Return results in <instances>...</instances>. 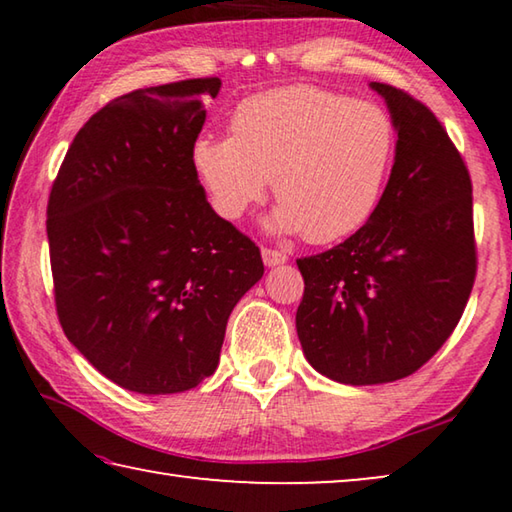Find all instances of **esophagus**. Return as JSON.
Instances as JSON below:
<instances>
[{"label": "esophagus", "instance_id": "34e87169", "mask_svg": "<svg viewBox=\"0 0 512 512\" xmlns=\"http://www.w3.org/2000/svg\"><path fill=\"white\" fill-rule=\"evenodd\" d=\"M262 259H264V264L271 268V266H280L287 262V255H284L282 250H275V248H262Z\"/></svg>", "mask_w": 512, "mask_h": 512}]
</instances>
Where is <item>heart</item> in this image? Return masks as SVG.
Returning <instances> with one entry per match:
<instances>
[{
	"label": "heart",
	"mask_w": 512,
	"mask_h": 512,
	"mask_svg": "<svg viewBox=\"0 0 512 512\" xmlns=\"http://www.w3.org/2000/svg\"><path fill=\"white\" fill-rule=\"evenodd\" d=\"M393 149V121L381 108L289 85L241 101L230 137H201L192 160L223 219L262 203L273 178V228L334 244L375 214Z\"/></svg>",
	"instance_id": "b5f03b06"
}]
</instances>
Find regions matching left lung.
Masks as SVG:
<instances>
[{"mask_svg":"<svg viewBox=\"0 0 512 512\" xmlns=\"http://www.w3.org/2000/svg\"><path fill=\"white\" fill-rule=\"evenodd\" d=\"M397 131L391 178L361 230L298 259V339L320 375L370 386L404 379L452 336L476 277L472 180L438 117L372 83Z\"/></svg>","mask_w":512,"mask_h":512,"instance_id":"left-lung-1","label":"left lung"}]
</instances>
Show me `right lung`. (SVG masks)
<instances>
[{"label":"right lung","mask_w":512,"mask_h":512,"mask_svg":"<svg viewBox=\"0 0 512 512\" xmlns=\"http://www.w3.org/2000/svg\"><path fill=\"white\" fill-rule=\"evenodd\" d=\"M221 81L128 92L85 121L47 203L56 314L101 375L142 395L214 375L230 311L264 275L207 203L192 151Z\"/></svg>","instance_id":"add662e5"}]
</instances>
